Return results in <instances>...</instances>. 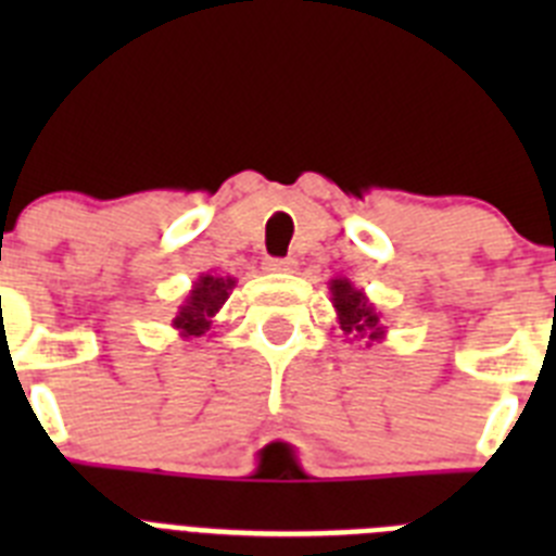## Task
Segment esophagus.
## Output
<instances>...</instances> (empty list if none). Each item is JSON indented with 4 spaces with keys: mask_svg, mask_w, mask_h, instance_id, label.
Here are the masks:
<instances>
[{
    "mask_svg": "<svg viewBox=\"0 0 556 556\" xmlns=\"http://www.w3.org/2000/svg\"><path fill=\"white\" fill-rule=\"evenodd\" d=\"M264 269H267V273H294V269H298V262H294V258H267V262H264Z\"/></svg>",
    "mask_w": 556,
    "mask_h": 556,
    "instance_id": "34e87169",
    "label": "esophagus"
}]
</instances>
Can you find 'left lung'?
Segmentation results:
<instances>
[{"label":"left lung","mask_w":556,"mask_h":556,"mask_svg":"<svg viewBox=\"0 0 556 556\" xmlns=\"http://www.w3.org/2000/svg\"><path fill=\"white\" fill-rule=\"evenodd\" d=\"M328 289H331L339 328L351 342H365V348H370L372 342H381L387 337L384 317L372 306L365 289H356L348 278H331Z\"/></svg>","instance_id":"obj_1"}]
</instances>
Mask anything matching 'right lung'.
<instances>
[{
  "label": "right lung",
  "mask_w": 556,
  "mask_h": 556,
  "mask_svg": "<svg viewBox=\"0 0 556 556\" xmlns=\"http://www.w3.org/2000/svg\"><path fill=\"white\" fill-rule=\"evenodd\" d=\"M233 287L236 278H230V275L200 273L194 278V283H191L189 292H186L184 301H180L178 314L172 320V328L184 339L205 337L211 331V326L217 323L219 308L225 306Z\"/></svg>",
  "instance_id": "1"
}]
</instances>
